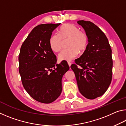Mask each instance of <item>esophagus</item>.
<instances>
[{"label": "esophagus", "instance_id": "obj_1", "mask_svg": "<svg viewBox=\"0 0 126 126\" xmlns=\"http://www.w3.org/2000/svg\"><path fill=\"white\" fill-rule=\"evenodd\" d=\"M68 65H69V67H71L72 63H71V62H68Z\"/></svg>", "mask_w": 126, "mask_h": 126}]
</instances>
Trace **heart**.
Listing matches in <instances>:
<instances>
[{"label":"heart","mask_w":126,"mask_h":126,"mask_svg":"<svg viewBox=\"0 0 126 126\" xmlns=\"http://www.w3.org/2000/svg\"><path fill=\"white\" fill-rule=\"evenodd\" d=\"M68 39L67 46L69 47L63 50L58 55L61 61H69L76 57L79 54L83 53L88 43V37L84 32L75 25L66 23L58 29V34H53L49 38L50 48L55 52L62 49L63 40Z\"/></svg>","instance_id":"obj_1"}]
</instances>
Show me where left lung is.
I'll list each match as a JSON object with an SVG mask.
<instances>
[{
  "label": "left lung",
  "mask_w": 126,
  "mask_h": 126,
  "mask_svg": "<svg viewBox=\"0 0 126 126\" xmlns=\"http://www.w3.org/2000/svg\"><path fill=\"white\" fill-rule=\"evenodd\" d=\"M86 31L88 44L76 64L71 66L76 78L80 93L93 99L106 92L111 83L113 61L112 49L104 33L92 22H77Z\"/></svg>",
  "instance_id": "left-lung-1"
}]
</instances>
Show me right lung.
I'll return each mask as SVG.
<instances>
[{"label": "right lung", "instance_id": "1", "mask_svg": "<svg viewBox=\"0 0 126 126\" xmlns=\"http://www.w3.org/2000/svg\"><path fill=\"white\" fill-rule=\"evenodd\" d=\"M61 23L42 24L34 28L23 42L19 54V72L25 91L38 102L50 103L61 95L62 79L69 69L67 62L56 64L49 46L53 31Z\"/></svg>", "mask_w": 126, "mask_h": 126}]
</instances>
